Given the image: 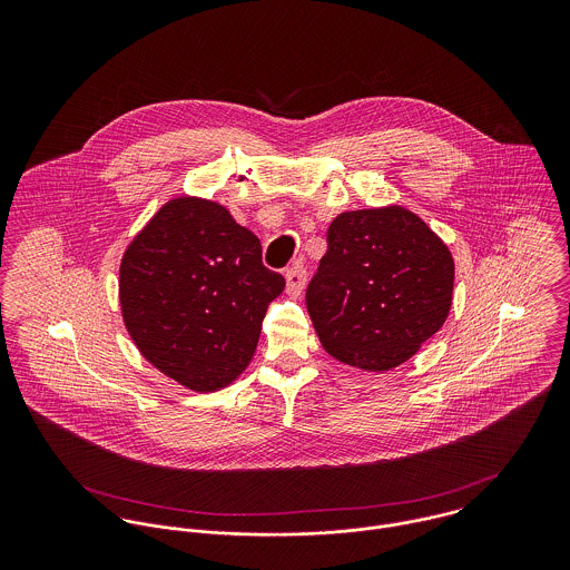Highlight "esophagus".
<instances>
[{
	"label": "esophagus",
	"instance_id": "1",
	"mask_svg": "<svg viewBox=\"0 0 570 570\" xmlns=\"http://www.w3.org/2000/svg\"><path fill=\"white\" fill-rule=\"evenodd\" d=\"M285 278H287V289H289L292 294H298V292L305 287L307 269H305L301 263H296V265H292V267L285 272Z\"/></svg>",
	"mask_w": 570,
	"mask_h": 570
}]
</instances>
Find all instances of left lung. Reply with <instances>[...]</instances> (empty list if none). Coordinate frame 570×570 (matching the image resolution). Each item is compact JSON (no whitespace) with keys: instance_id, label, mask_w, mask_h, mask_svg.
I'll return each instance as SVG.
<instances>
[{"instance_id":"left-lung-1","label":"left lung","mask_w":570,"mask_h":570,"mask_svg":"<svg viewBox=\"0 0 570 570\" xmlns=\"http://www.w3.org/2000/svg\"><path fill=\"white\" fill-rule=\"evenodd\" d=\"M307 287V309L326 353L389 371L410 360L450 314L454 258L402 206L337 215Z\"/></svg>"}]
</instances>
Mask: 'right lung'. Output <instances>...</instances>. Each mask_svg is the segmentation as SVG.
<instances>
[{
    "instance_id": "add662e5",
    "label": "right lung",
    "mask_w": 570,
    "mask_h": 570,
    "mask_svg": "<svg viewBox=\"0 0 570 570\" xmlns=\"http://www.w3.org/2000/svg\"><path fill=\"white\" fill-rule=\"evenodd\" d=\"M285 278L261 242L208 199L177 197L129 244L120 307L140 353L181 386L210 393L249 364L267 305Z\"/></svg>"
}]
</instances>
